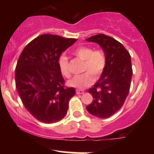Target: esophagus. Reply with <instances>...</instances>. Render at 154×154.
Listing matches in <instances>:
<instances>
[{
  "mask_svg": "<svg viewBox=\"0 0 154 154\" xmlns=\"http://www.w3.org/2000/svg\"><path fill=\"white\" fill-rule=\"evenodd\" d=\"M84 91H82V90H79V89H77L76 90V93H77V95H79V94H82V93H84Z\"/></svg>",
  "mask_w": 154,
  "mask_h": 154,
  "instance_id": "esophagus-1",
  "label": "esophagus"
}]
</instances>
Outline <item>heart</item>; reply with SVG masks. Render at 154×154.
Instances as JSON below:
<instances>
[{"label": "heart", "mask_w": 154, "mask_h": 154, "mask_svg": "<svg viewBox=\"0 0 154 154\" xmlns=\"http://www.w3.org/2000/svg\"><path fill=\"white\" fill-rule=\"evenodd\" d=\"M73 54L79 59L84 61L82 72H86L80 75L75 76L69 81V85L77 89H85L94 82V77H98L103 73L106 64V58L103 51L100 49L93 50L91 47L80 46L73 51ZM61 74L69 78L71 72L67 57L62 56L59 61Z\"/></svg>", "instance_id": "obj_1"}]
</instances>
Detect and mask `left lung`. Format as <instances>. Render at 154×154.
I'll return each mask as SVG.
<instances>
[{"label":"left lung","instance_id":"8db88e82","mask_svg":"<svg viewBox=\"0 0 154 154\" xmlns=\"http://www.w3.org/2000/svg\"><path fill=\"white\" fill-rule=\"evenodd\" d=\"M86 40L98 43L106 58L100 79L88 90L93 100L86 109L92 115L106 119L122 107L129 94L132 76L131 56L122 44L108 35H93Z\"/></svg>","mask_w":154,"mask_h":154}]
</instances>
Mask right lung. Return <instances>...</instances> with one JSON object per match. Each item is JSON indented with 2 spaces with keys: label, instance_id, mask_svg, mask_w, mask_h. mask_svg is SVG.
Here are the masks:
<instances>
[{
  "label": "right lung",
  "instance_id": "1",
  "mask_svg": "<svg viewBox=\"0 0 154 154\" xmlns=\"http://www.w3.org/2000/svg\"><path fill=\"white\" fill-rule=\"evenodd\" d=\"M44 34L26 45L15 70L16 88L23 105L35 119L52 124L66 116L74 88L64 86L59 68L60 56L77 41Z\"/></svg>",
  "mask_w": 154,
  "mask_h": 154
}]
</instances>
